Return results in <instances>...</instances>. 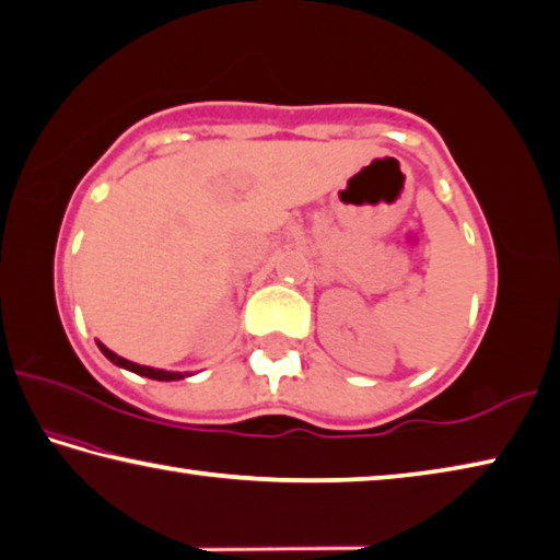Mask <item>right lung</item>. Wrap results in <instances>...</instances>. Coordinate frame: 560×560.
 Segmentation results:
<instances>
[{"label":"right lung","mask_w":560,"mask_h":560,"mask_svg":"<svg viewBox=\"0 0 560 560\" xmlns=\"http://www.w3.org/2000/svg\"><path fill=\"white\" fill-rule=\"evenodd\" d=\"M97 347H101L103 354H105L107 359H110L115 366H122V369H127V371H132V374H140V376L154 378V381H179V378H184V376H189V374H179V371H164V369H152V366L132 364V361L117 357L115 351H110L105 345H101V341H97Z\"/></svg>","instance_id":"right-lung-1"}]
</instances>
